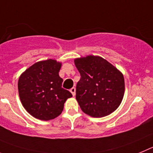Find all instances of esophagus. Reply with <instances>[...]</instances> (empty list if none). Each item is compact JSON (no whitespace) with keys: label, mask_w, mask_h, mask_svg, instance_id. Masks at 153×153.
Instances as JSON below:
<instances>
[{"label":"esophagus","mask_w":153,"mask_h":153,"mask_svg":"<svg viewBox=\"0 0 153 153\" xmlns=\"http://www.w3.org/2000/svg\"><path fill=\"white\" fill-rule=\"evenodd\" d=\"M70 91L72 94V95L75 96V88H72L70 89Z\"/></svg>","instance_id":"esophagus-1"}]
</instances>
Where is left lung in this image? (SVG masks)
<instances>
[{
  "label": "left lung",
  "mask_w": 153,
  "mask_h": 153,
  "mask_svg": "<svg viewBox=\"0 0 153 153\" xmlns=\"http://www.w3.org/2000/svg\"><path fill=\"white\" fill-rule=\"evenodd\" d=\"M81 78L76 85V100L82 111L92 117H103L117 109L125 91L123 74L100 56L75 59Z\"/></svg>",
  "instance_id": "8db88e82"
}]
</instances>
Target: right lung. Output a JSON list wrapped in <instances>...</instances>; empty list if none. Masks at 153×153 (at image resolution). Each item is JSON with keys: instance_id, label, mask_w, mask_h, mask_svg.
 Returning <instances> with one entry per match:
<instances>
[{"instance_id": "add662e5", "label": "right lung", "mask_w": 153, "mask_h": 153, "mask_svg": "<svg viewBox=\"0 0 153 153\" xmlns=\"http://www.w3.org/2000/svg\"><path fill=\"white\" fill-rule=\"evenodd\" d=\"M62 63L54 59L38 62L21 74L18 80L20 100L26 111L41 120L59 116L66 100L72 97L62 88L59 72Z\"/></svg>"}]
</instances>
